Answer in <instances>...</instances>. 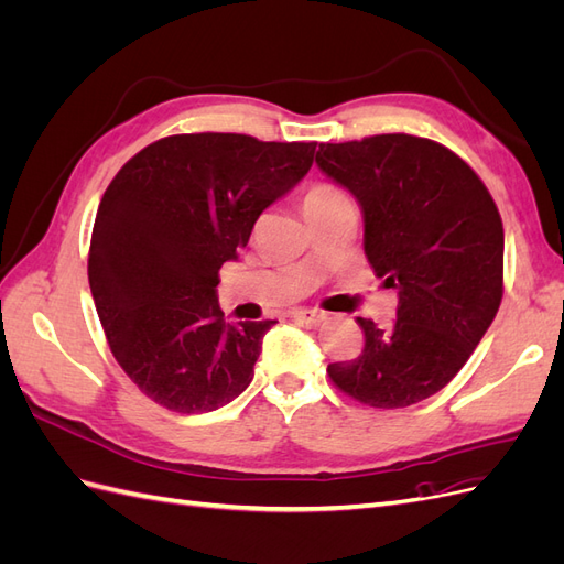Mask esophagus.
Instances as JSON below:
<instances>
[{
	"instance_id": "obj_1",
	"label": "esophagus",
	"mask_w": 564,
	"mask_h": 564,
	"mask_svg": "<svg viewBox=\"0 0 564 564\" xmlns=\"http://www.w3.org/2000/svg\"><path fill=\"white\" fill-rule=\"evenodd\" d=\"M292 317H294V319H301V322H305V324H319V322L327 319V313H322V311H308V308H296V311H292Z\"/></svg>"
}]
</instances>
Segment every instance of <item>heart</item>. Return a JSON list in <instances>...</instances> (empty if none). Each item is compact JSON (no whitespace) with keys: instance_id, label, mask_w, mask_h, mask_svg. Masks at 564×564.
<instances>
[{"instance_id":"obj_1","label":"heart","mask_w":564,"mask_h":564,"mask_svg":"<svg viewBox=\"0 0 564 564\" xmlns=\"http://www.w3.org/2000/svg\"><path fill=\"white\" fill-rule=\"evenodd\" d=\"M340 197H344V193L336 191L334 185L317 183V185L311 187L308 193H305V197H303V209H305V214H308V212L319 209V207H324V204L336 202V199H340Z\"/></svg>"}]
</instances>
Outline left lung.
<instances>
[{
  "instance_id": "1",
  "label": "left lung",
  "mask_w": 564,
  "mask_h": 564,
  "mask_svg": "<svg viewBox=\"0 0 564 564\" xmlns=\"http://www.w3.org/2000/svg\"><path fill=\"white\" fill-rule=\"evenodd\" d=\"M319 172L357 199L365 253L398 289V319L357 317L365 348L327 367L369 406L416 404L445 388L480 344L503 296V226L485 183L452 150L406 133L319 143Z\"/></svg>"
}]
</instances>
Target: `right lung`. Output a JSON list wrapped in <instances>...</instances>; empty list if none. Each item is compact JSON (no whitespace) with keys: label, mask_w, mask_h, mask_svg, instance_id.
I'll return each instance as SVG.
<instances>
[{"label":"right lung","mask_w":564,"mask_h":564,"mask_svg":"<svg viewBox=\"0 0 564 564\" xmlns=\"http://www.w3.org/2000/svg\"><path fill=\"white\" fill-rule=\"evenodd\" d=\"M315 145L169 135L108 185L91 235V296L115 360L152 402L214 412L251 383L275 319L226 322L218 270L311 172Z\"/></svg>","instance_id":"right-lung-1"}]
</instances>
